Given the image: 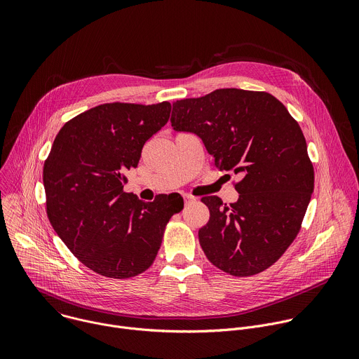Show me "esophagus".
Wrapping results in <instances>:
<instances>
[{
  "label": "esophagus",
  "instance_id": "34e87169",
  "mask_svg": "<svg viewBox=\"0 0 359 359\" xmlns=\"http://www.w3.org/2000/svg\"><path fill=\"white\" fill-rule=\"evenodd\" d=\"M183 198H184V203L196 201V197H194V196H191V194H183Z\"/></svg>",
  "mask_w": 359,
  "mask_h": 359
}]
</instances>
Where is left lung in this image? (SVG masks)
Instances as JSON below:
<instances>
[{
    "mask_svg": "<svg viewBox=\"0 0 359 359\" xmlns=\"http://www.w3.org/2000/svg\"><path fill=\"white\" fill-rule=\"evenodd\" d=\"M173 129L196 133L217 168L241 173L236 203L201 197L210 210L198 241L236 277L273 266L297 237L314 191V168L298 122L267 92L216 89L173 104Z\"/></svg>",
    "mask_w": 359,
    "mask_h": 359,
    "instance_id": "obj_1",
    "label": "left lung"
}]
</instances>
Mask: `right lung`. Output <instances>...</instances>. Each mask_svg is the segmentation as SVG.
Listing matches in <instances>:
<instances>
[{
	"instance_id": "1",
	"label": "right lung",
	"mask_w": 359,
	"mask_h": 359,
	"mask_svg": "<svg viewBox=\"0 0 359 359\" xmlns=\"http://www.w3.org/2000/svg\"><path fill=\"white\" fill-rule=\"evenodd\" d=\"M172 105L112 102L68 121L43 163L46 215L75 257L109 278H130L156 259L166 224L182 208L161 196L123 191L143 144L169 121Z\"/></svg>"
}]
</instances>
